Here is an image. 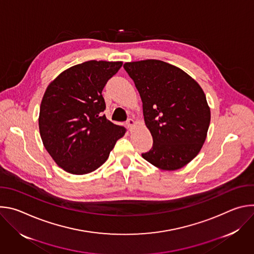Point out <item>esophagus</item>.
Here are the masks:
<instances>
[{
	"instance_id": "34e87169",
	"label": "esophagus",
	"mask_w": 254,
	"mask_h": 254,
	"mask_svg": "<svg viewBox=\"0 0 254 254\" xmlns=\"http://www.w3.org/2000/svg\"><path fill=\"white\" fill-rule=\"evenodd\" d=\"M134 125V121L132 120V119H128L127 121V126L128 127H130L131 126H133Z\"/></svg>"
}]
</instances>
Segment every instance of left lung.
I'll return each mask as SVG.
<instances>
[{
    "label": "left lung",
    "mask_w": 254,
    "mask_h": 254,
    "mask_svg": "<svg viewBox=\"0 0 254 254\" xmlns=\"http://www.w3.org/2000/svg\"><path fill=\"white\" fill-rule=\"evenodd\" d=\"M142 101L152 149L141 157L163 170H178L200 152L210 125V108L200 85L182 69L148 59L124 65Z\"/></svg>",
    "instance_id": "1"
}]
</instances>
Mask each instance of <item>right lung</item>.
Returning <instances> with one entry per match:
<instances>
[{"mask_svg": "<svg viewBox=\"0 0 254 254\" xmlns=\"http://www.w3.org/2000/svg\"><path fill=\"white\" fill-rule=\"evenodd\" d=\"M123 62L90 60L70 67L50 83L43 96L39 129L43 144L64 171L84 175L105 163L127 129L102 113L101 94Z\"/></svg>", "mask_w": 254, "mask_h": 254, "instance_id": "obj_1", "label": "right lung"}]
</instances>
